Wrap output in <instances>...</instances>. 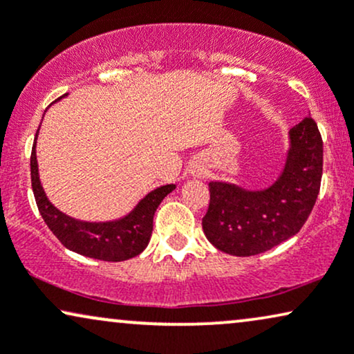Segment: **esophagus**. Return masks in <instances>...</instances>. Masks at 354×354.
<instances>
[{
    "label": "esophagus",
    "instance_id": "34e87169",
    "mask_svg": "<svg viewBox=\"0 0 354 354\" xmlns=\"http://www.w3.org/2000/svg\"><path fill=\"white\" fill-rule=\"evenodd\" d=\"M194 176H201V169H196V171H192Z\"/></svg>",
    "mask_w": 354,
    "mask_h": 354
}]
</instances>
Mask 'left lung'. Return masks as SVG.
I'll return each mask as SVG.
<instances>
[{"label": "left lung", "instance_id": "obj_1", "mask_svg": "<svg viewBox=\"0 0 354 354\" xmlns=\"http://www.w3.org/2000/svg\"><path fill=\"white\" fill-rule=\"evenodd\" d=\"M322 136L314 118L289 130V151L281 176L265 190L209 182L203 232L224 254L250 257L288 241L309 218L320 190Z\"/></svg>", "mask_w": 354, "mask_h": 354}]
</instances>
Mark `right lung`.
<instances>
[{
	"instance_id": "obj_1",
	"label": "right lung",
	"mask_w": 354,
	"mask_h": 354,
	"mask_svg": "<svg viewBox=\"0 0 354 354\" xmlns=\"http://www.w3.org/2000/svg\"><path fill=\"white\" fill-rule=\"evenodd\" d=\"M37 141V135H35ZM35 141L30 154V178L35 203L45 224L59 242L76 254L105 261H123L140 255L148 245L153 232L156 209L176 188L174 183L162 185L145 196L125 218L109 223H86L66 216L55 208L45 195L39 180Z\"/></svg>"
}]
</instances>
